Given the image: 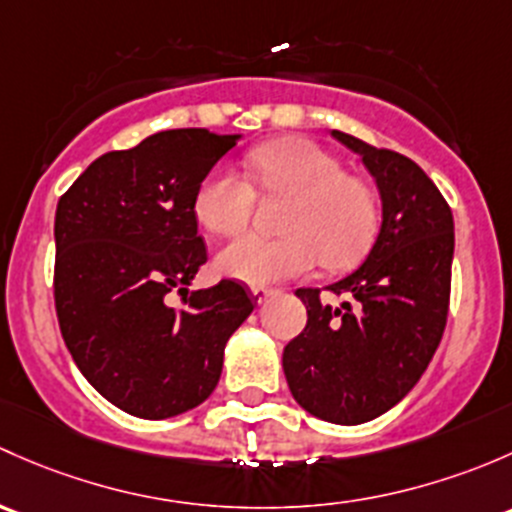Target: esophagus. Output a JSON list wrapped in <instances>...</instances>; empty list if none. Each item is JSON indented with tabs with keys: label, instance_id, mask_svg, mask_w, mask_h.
Listing matches in <instances>:
<instances>
[{
	"label": "esophagus",
	"instance_id": "1",
	"mask_svg": "<svg viewBox=\"0 0 512 512\" xmlns=\"http://www.w3.org/2000/svg\"><path fill=\"white\" fill-rule=\"evenodd\" d=\"M251 295H254V303L263 305V303H266L268 298H273V295H276V291H273V288H263V286H256V288H251Z\"/></svg>",
	"mask_w": 512,
	"mask_h": 512
}]
</instances>
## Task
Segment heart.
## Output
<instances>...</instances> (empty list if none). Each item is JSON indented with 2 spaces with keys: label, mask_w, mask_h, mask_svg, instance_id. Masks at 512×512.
I'll return each mask as SVG.
<instances>
[{
  "label": "heart",
  "mask_w": 512,
  "mask_h": 512,
  "mask_svg": "<svg viewBox=\"0 0 512 512\" xmlns=\"http://www.w3.org/2000/svg\"><path fill=\"white\" fill-rule=\"evenodd\" d=\"M249 167L266 194L291 197L278 239L244 236L214 258L219 273L249 286L298 278L323 263L342 268L370 249L379 226V199L370 182L347 175L340 157L310 140H281L254 147ZM256 189L234 167L219 165L194 194L199 224L219 236L249 226Z\"/></svg>",
  "instance_id": "heart-1"
}]
</instances>
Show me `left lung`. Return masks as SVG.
Masks as SVG:
<instances>
[{
	"mask_svg": "<svg viewBox=\"0 0 512 512\" xmlns=\"http://www.w3.org/2000/svg\"><path fill=\"white\" fill-rule=\"evenodd\" d=\"M362 157L382 199V224L365 261L325 286L345 295L320 300L298 288L308 325L283 350L295 402L330 424L355 426L402 402L421 379L446 328L453 217L416 162L330 130Z\"/></svg>",
	"mask_w": 512,
	"mask_h": 512,
	"instance_id": "1",
	"label": "left lung"
}]
</instances>
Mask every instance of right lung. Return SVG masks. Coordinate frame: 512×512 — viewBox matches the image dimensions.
<instances>
[{
  "label": "right lung",
  "mask_w": 512,
  "mask_h": 512,
  "mask_svg": "<svg viewBox=\"0 0 512 512\" xmlns=\"http://www.w3.org/2000/svg\"><path fill=\"white\" fill-rule=\"evenodd\" d=\"M241 135L162 130L130 150L105 152L56 207L54 298L61 335L83 377L140 419L199 407L217 387L224 347L254 303L219 281L187 291L207 261L194 194Z\"/></svg>",
  "instance_id": "obj_1"
}]
</instances>
